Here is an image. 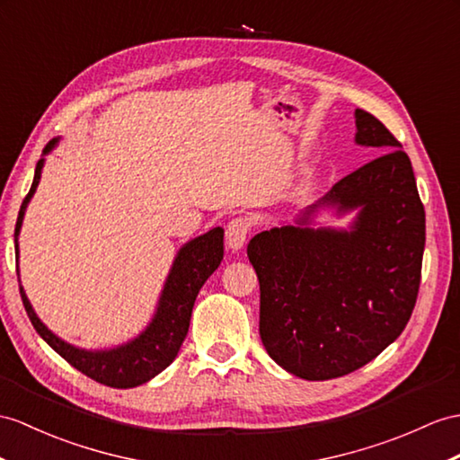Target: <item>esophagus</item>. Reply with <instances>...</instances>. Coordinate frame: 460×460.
Returning <instances> with one entry per match:
<instances>
[{"instance_id":"esophagus-1","label":"esophagus","mask_w":460,"mask_h":460,"mask_svg":"<svg viewBox=\"0 0 460 460\" xmlns=\"http://www.w3.org/2000/svg\"><path fill=\"white\" fill-rule=\"evenodd\" d=\"M250 234V222L248 218H236L226 226V245L230 252H238L243 248L245 240Z\"/></svg>"}]
</instances>
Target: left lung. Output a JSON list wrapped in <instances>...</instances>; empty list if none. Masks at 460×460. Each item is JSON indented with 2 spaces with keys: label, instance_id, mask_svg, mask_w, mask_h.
<instances>
[{
  "label": "left lung",
  "instance_id": "left-lung-1",
  "mask_svg": "<svg viewBox=\"0 0 460 460\" xmlns=\"http://www.w3.org/2000/svg\"><path fill=\"white\" fill-rule=\"evenodd\" d=\"M353 142L380 155L293 222L248 243L265 351L305 380L338 378L373 361L404 332L418 298L425 210L411 162L383 122L361 109ZM326 216L352 218L333 227Z\"/></svg>",
  "mask_w": 460,
  "mask_h": 460
}]
</instances>
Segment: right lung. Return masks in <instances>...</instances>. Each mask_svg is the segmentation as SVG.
Listing matches in <instances>:
<instances>
[{
  "mask_svg": "<svg viewBox=\"0 0 460 460\" xmlns=\"http://www.w3.org/2000/svg\"><path fill=\"white\" fill-rule=\"evenodd\" d=\"M60 137L52 138L47 148L42 150L40 160L35 167L31 191L21 205L17 224H15V261L19 275V234L23 226V218L31 199L35 197L40 183L42 167L47 155L60 144ZM224 255V228L217 226L200 236L185 242L177 250L173 263L167 273L162 293L155 302L154 314L144 330L125 343L99 347V349H85L70 341L58 338L47 323H44L32 308L31 300L19 279L21 298H23L29 320L35 326L37 333L47 341L52 349L64 357L77 371L97 383L113 388H134L148 383L164 368L170 367L179 353L191 322V312L200 287L207 279L217 271Z\"/></svg>",
  "mask_w": 460,
  "mask_h": 460,
  "instance_id": "1",
  "label": "right lung"
}]
</instances>
